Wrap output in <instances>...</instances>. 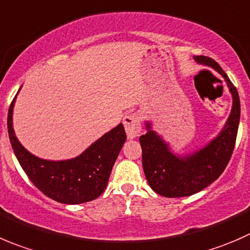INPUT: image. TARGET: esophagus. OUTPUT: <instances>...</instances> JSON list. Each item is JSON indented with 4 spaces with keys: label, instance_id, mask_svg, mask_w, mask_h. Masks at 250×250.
I'll use <instances>...</instances> for the list:
<instances>
[{
    "label": "esophagus",
    "instance_id": "esophagus-1",
    "mask_svg": "<svg viewBox=\"0 0 250 250\" xmlns=\"http://www.w3.org/2000/svg\"><path fill=\"white\" fill-rule=\"evenodd\" d=\"M124 126L126 130V135L130 140L136 138L140 136L142 127H141V122L140 117L135 113H131V114L125 115L124 118Z\"/></svg>",
    "mask_w": 250,
    "mask_h": 250
}]
</instances>
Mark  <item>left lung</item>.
Returning a JSON list of instances; mask_svg holds the SVG:
<instances>
[{
	"instance_id": "left-lung-1",
	"label": "left lung",
	"mask_w": 250,
	"mask_h": 250,
	"mask_svg": "<svg viewBox=\"0 0 250 250\" xmlns=\"http://www.w3.org/2000/svg\"><path fill=\"white\" fill-rule=\"evenodd\" d=\"M194 59L197 63L215 69L225 79L233 104L226 125L217 137L187 157L170 152L169 146L147 123V133L140 136L143 171L153 191L167 198L192 196L219 179L231 159L238 131L241 103L237 88L214 59L204 56H196Z\"/></svg>"
}]
</instances>
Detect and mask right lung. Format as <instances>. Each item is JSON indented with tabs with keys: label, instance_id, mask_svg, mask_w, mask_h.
<instances>
[{
	"label": "right lung",
	"instance_id": "obj_1",
	"mask_svg": "<svg viewBox=\"0 0 250 250\" xmlns=\"http://www.w3.org/2000/svg\"><path fill=\"white\" fill-rule=\"evenodd\" d=\"M14 101L16 97L9 105L7 118L9 141L29 180L44 196L59 203L80 204L100 197L107 187L113 165L126 141L124 125L119 124L103 135L74 159L44 160L28 152L14 135Z\"/></svg>",
	"mask_w": 250,
	"mask_h": 250
}]
</instances>
